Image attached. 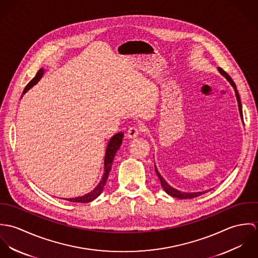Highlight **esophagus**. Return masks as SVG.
Listing matches in <instances>:
<instances>
[{
	"label": "esophagus",
	"mask_w": 258,
	"mask_h": 258,
	"mask_svg": "<svg viewBox=\"0 0 258 258\" xmlns=\"http://www.w3.org/2000/svg\"><path fill=\"white\" fill-rule=\"evenodd\" d=\"M140 132H141V128H140L139 126L135 125V126H132V127L129 128V130H128V132H127V136H128V138H130V139L136 138V137H138V135L140 134Z\"/></svg>",
	"instance_id": "34e87169"
}]
</instances>
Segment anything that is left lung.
Segmentation results:
<instances>
[{
  "label": "left lung",
  "instance_id": "1",
  "mask_svg": "<svg viewBox=\"0 0 258 258\" xmlns=\"http://www.w3.org/2000/svg\"><path fill=\"white\" fill-rule=\"evenodd\" d=\"M219 72L221 73L222 75H224L225 76V78L230 82V84L233 86V88H234V90H235V95H236V98H237V102H238V108H239V113H240V116H241V119L243 120V116H242V107H241V102H240V98H239V94H238V92H237V90H236V85H235V83L233 82V80L230 78V76L228 75V74H226L222 69L221 68H219ZM155 171H156V173H157V175H158V178L160 179V182H161V184H162V186H163V188L165 189V191L168 194V195H170V196H172V197H174V198H177V199H180V200H186V199H194V198H197V197H200L201 195H203V194H205V192H207V191H198V192H184V191H180V190H178V189H176V188H174V187H172L170 184H168L164 179H163V177L160 175V173L158 172V170H157V168H156V166H155ZM211 190V189H210Z\"/></svg>",
  "mask_w": 258,
  "mask_h": 258
}]
</instances>
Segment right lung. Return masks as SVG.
I'll list each match as a JSON object with an SVG mask.
<instances>
[{"label":"right lung","mask_w":258,"mask_h":258,"mask_svg":"<svg viewBox=\"0 0 258 258\" xmlns=\"http://www.w3.org/2000/svg\"><path fill=\"white\" fill-rule=\"evenodd\" d=\"M43 74V70L40 69L37 74H36V76L27 84L26 88L24 89V93H26V91L28 89H30L32 86H34L37 81L40 79V77L42 76ZM123 133L120 132V133H117L116 135H114L109 141L108 143V146H107V150H106V154H105V159H104V174H103V177L100 181V183L98 184V185L90 192H88L87 195L85 196H82V197H78V198H74V199H68V201L70 202H74V203H89L93 200H95L102 191L104 185L106 184V180L108 178V175H109V172L111 170V166H112V162L114 160V157H115V154L116 152L118 151V149L120 147L121 143H122V139H123Z\"/></svg>","instance_id":"obj_1"}]
</instances>
